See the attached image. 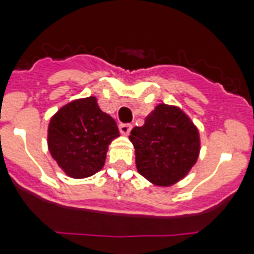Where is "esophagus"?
<instances>
[{
  "label": "esophagus",
  "instance_id": "34e87169",
  "mask_svg": "<svg viewBox=\"0 0 254 254\" xmlns=\"http://www.w3.org/2000/svg\"><path fill=\"white\" fill-rule=\"evenodd\" d=\"M119 130H120L121 134L127 135V134L130 133V130H131V125H130V124H120V125H119Z\"/></svg>",
  "mask_w": 254,
  "mask_h": 254
}]
</instances>
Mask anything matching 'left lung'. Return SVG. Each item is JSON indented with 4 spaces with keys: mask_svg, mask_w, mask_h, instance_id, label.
Listing matches in <instances>:
<instances>
[{
    "mask_svg": "<svg viewBox=\"0 0 254 254\" xmlns=\"http://www.w3.org/2000/svg\"><path fill=\"white\" fill-rule=\"evenodd\" d=\"M138 173L152 184L170 187L190 171L199 156V131L176 106L160 103L129 135Z\"/></svg>",
    "mask_w": 254,
    "mask_h": 254,
    "instance_id": "1",
    "label": "left lung"
}]
</instances>
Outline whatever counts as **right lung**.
<instances>
[{"mask_svg": "<svg viewBox=\"0 0 254 254\" xmlns=\"http://www.w3.org/2000/svg\"><path fill=\"white\" fill-rule=\"evenodd\" d=\"M119 135L114 119L90 96L71 101L51 118L48 149L66 175L83 179L102 169L110 143Z\"/></svg>", "mask_w": 254, "mask_h": 254, "instance_id": "1", "label": "right lung"}]
</instances>
